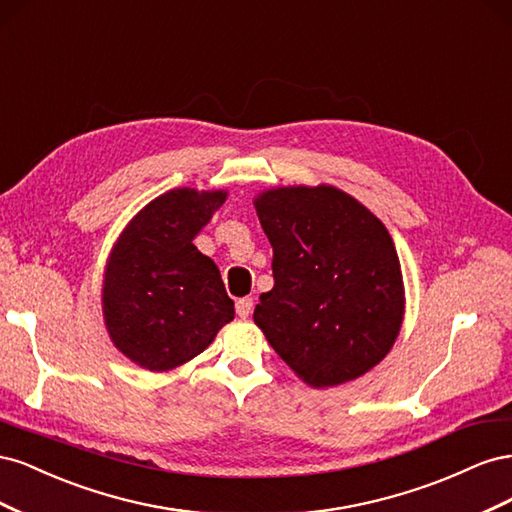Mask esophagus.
<instances>
[{"mask_svg":"<svg viewBox=\"0 0 512 512\" xmlns=\"http://www.w3.org/2000/svg\"><path fill=\"white\" fill-rule=\"evenodd\" d=\"M235 309H237V316H239V318H247V316L252 314V309H254V299H250V297L239 299L237 305H235Z\"/></svg>","mask_w":512,"mask_h":512,"instance_id":"esophagus-1","label":"esophagus"}]
</instances>
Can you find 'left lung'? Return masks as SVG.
<instances>
[{
    "instance_id": "1",
    "label": "left lung",
    "mask_w": 512,
    "mask_h": 512,
    "mask_svg": "<svg viewBox=\"0 0 512 512\" xmlns=\"http://www.w3.org/2000/svg\"><path fill=\"white\" fill-rule=\"evenodd\" d=\"M254 207L273 247V288L254 322L314 389L361 378L391 352L406 314L386 226L335 185H284Z\"/></svg>"
}]
</instances>
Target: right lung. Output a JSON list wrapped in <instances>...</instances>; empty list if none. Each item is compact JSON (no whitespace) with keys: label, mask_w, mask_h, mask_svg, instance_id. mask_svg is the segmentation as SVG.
<instances>
[{"label":"right lung","mask_w":512,"mask_h":512,"mask_svg":"<svg viewBox=\"0 0 512 512\" xmlns=\"http://www.w3.org/2000/svg\"><path fill=\"white\" fill-rule=\"evenodd\" d=\"M226 190L177 188L153 198L106 258L102 316L113 346L149 371L198 356L235 318L220 269L192 243Z\"/></svg>","instance_id":"1"}]
</instances>
